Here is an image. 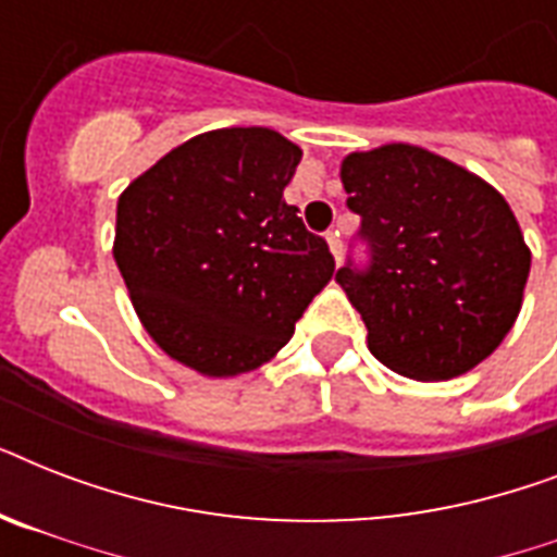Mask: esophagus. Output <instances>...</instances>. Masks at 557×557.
I'll return each mask as SVG.
<instances>
[{
	"mask_svg": "<svg viewBox=\"0 0 557 557\" xmlns=\"http://www.w3.org/2000/svg\"><path fill=\"white\" fill-rule=\"evenodd\" d=\"M326 243H330L332 257H335V260H341V253H344V245H341L338 231H330V234H326Z\"/></svg>",
	"mask_w": 557,
	"mask_h": 557,
	"instance_id": "esophagus-1",
	"label": "esophagus"
}]
</instances>
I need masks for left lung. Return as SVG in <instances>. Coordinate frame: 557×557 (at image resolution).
<instances>
[{"label":"left lung","mask_w":557,"mask_h":557,"mask_svg":"<svg viewBox=\"0 0 557 557\" xmlns=\"http://www.w3.org/2000/svg\"><path fill=\"white\" fill-rule=\"evenodd\" d=\"M341 182L370 262L347 260L335 280L372 356L416 381L474 370L518 321L532 265L509 201L410 144L352 152Z\"/></svg>","instance_id":"8db88e82"}]
</instances>
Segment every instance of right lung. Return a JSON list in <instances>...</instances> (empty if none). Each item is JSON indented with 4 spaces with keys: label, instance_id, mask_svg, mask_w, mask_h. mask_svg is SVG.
<instances>
[{
    "label": "right lung",
    "instance_id": "obj_1",
    "mask_svg": "<svg viewBox=\"0 0 557 557\" xmlns=\"http://www.w3.org/2000/svg\"><path fill=\"white\" fill-rule=\"evenodd\" d=\"M304 152L265 126L213 129L117 199L115 262L144 330L201 375H239L286 347L335 274L283 190Z\"/></svg>",
    "mask_w": 557,
    "mask_h": 557
}]
</instances>
